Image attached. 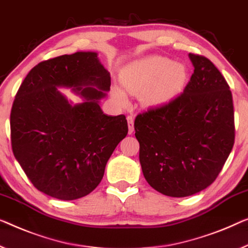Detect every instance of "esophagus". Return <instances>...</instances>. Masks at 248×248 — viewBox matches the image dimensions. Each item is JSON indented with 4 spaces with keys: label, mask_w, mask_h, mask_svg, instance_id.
Segmentation results:
<instances>
[{
    "label": "esophagus",
    "mask_w": 248,
    "mask_h": 248,
    "mask_svg": "<svg viewBox=\"0 0 248 248\" xmlns=\"http://www.w3.org/2000/svg\"><path fill=\"white\" fill-rule=\"evenodd\" d=\"M127 120H128V130H129V134H132V132H134V117H132V116H128V117H127Z\"/></svg>",
    "instance_id": "34e87169"
}]
</instances>
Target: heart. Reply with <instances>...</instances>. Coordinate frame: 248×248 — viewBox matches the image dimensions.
Segmentation results:
<instances>
[{"instance_id": "obj_1", "label": "heart", "mask_w": 248, "mask_h": 248, "mask_svg": "<svg viewBox=\"0 0 248 248\" xmlns=\"http://www.w3.org/2000/svg\"><path fill=\"white\" fill-rule=\"evenodd\" d=\"M187 70L164 57H151L136 62L124 70L121 84L130 94L141 93L147 106H161L169 102L183 90ZM112 97L119 105H127V97L121 89L114 87Z\"/></svg>"}]
</instances>
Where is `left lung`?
Segmentation results:
<instances>
[{
	"instance_id": "left-lung-1",
	"label": "left lung",
	"mask_w": 248,
	"mask_h": 248,
	"mask_svg": "<svg viewBox=\"0 0 248 248\" xmlns=\"http://www.w3.org/2000/svg\"><path fill=\"white\" fill-rule=\"evenodd\" d=\"M189 58L195 69L183 93L135 119L143 176L170 197L194 195L215 182L235 141L226 79L204 55Z\"/></svg>"
}]
</instances>
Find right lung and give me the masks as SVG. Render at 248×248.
<instances>
[{
	"label": "right lung",
	"mask_w": 248,
	"mask_h": 248,
	"mask_svg": "<svg viewBox=\"0 0 248 248\" xmlns=\"http://www.w3.org/2000/svg\"><path fill=\"white\" fill-rule=\"evenodd\" d=\"M110 84L95 52L49 59L25 77L11 110V145L36 189L73 201L100 184L107 161L128 134L124 114L107 116L99 106ZM57 86L73 87L85 102L71 106Z\"/></svg>",
	"instance_id": "obj_1"
}]
</instances>
